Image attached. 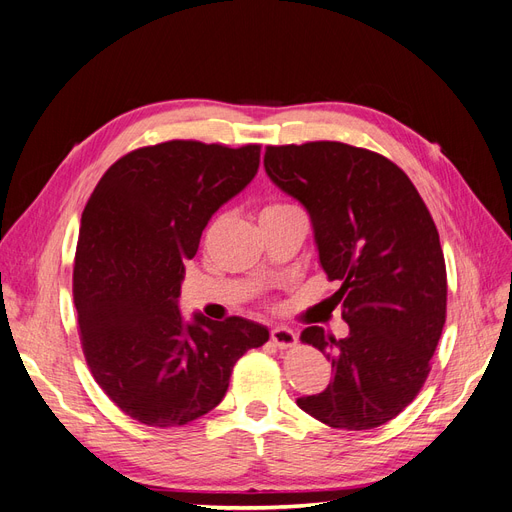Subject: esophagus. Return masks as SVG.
<instances>
[{"label":"esophagus","instance_id":"1","mask_svg":"<svg viewBox=\"0 0 512 512\" xmlns=\"http://www.w3.org/2000/svg\"><path fill=\"white\" fill-rule=\"evenodd\" d=\"M271 342L277 346V348H292V346H297V342H299V335L294 333L292 329H288V327H275V329H271Z\"/></svg>","mask_w":512,"mask_h":512}]
</instances>
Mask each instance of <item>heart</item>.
<instances>
[{"mask_svg": "<svg viewBox=\"0 0 512 512\" xmlns=\"http://www.w3.org/2000/svg\"><path fill=\"white\" fill-rule=\"evenodd\" d=\"M269 209H271V207H269Z\"/></svg>", "mask_w": 512, "mask_h": 512, "instance_id": "b5f03b06", "label": "heart"}]
</instances>
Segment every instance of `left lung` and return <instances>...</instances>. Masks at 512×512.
Instances as JSON below:
<instances>
[{"label":"left lung","instance_id":"left-lung-1","mask_svg":"<svg viewBox=\"0 0 512 512\" xmlns=\"http://www.w3.org/2000/svg\"><path fill=\"white\" fill-rule=\"evenodd\" d=\"M269 179L305 207L318 262L348 335L301 333L333 378L297 406L361 431L391 421L421 391L446 320V267L436 224L408 175L374 151L318 141L267 147Z\"/></svg>","mask_w":512,"mask_h":512}]
</instances>
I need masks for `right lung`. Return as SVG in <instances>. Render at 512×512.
I'll return each instance as SVG.
<instances>
[{
	"mask_svg": "<svg viewBox=\"0 0 512 512\" xmlns=\"http://www.w3.org/2000/svg\"><path fill=\"white\" fill-rule=\"evenodd\" d=\"M258 164V145L168 141L117 160L89 198L74 258L83 350L102 391L138 423L175 427L207 414L235 363L269 339L254 320H183L179 309L185 260Z\"/></svg>",
	"mask_w": 512,
	"mask_h": 512,
	"instance_id": "obj_1",
	"label": "right lung"
}]
</instances>
